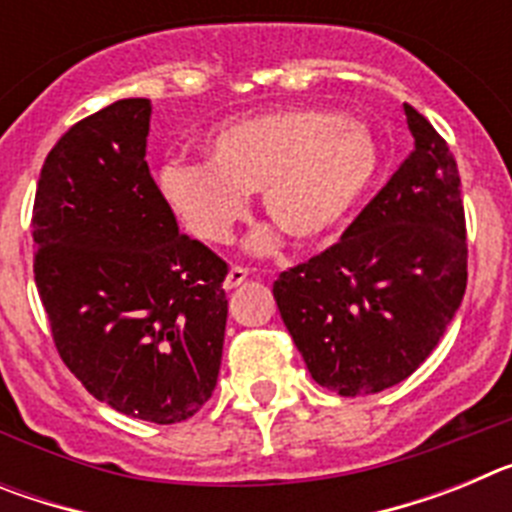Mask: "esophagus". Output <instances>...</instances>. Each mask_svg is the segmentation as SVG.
<instances>
[{"instance_id": "34e87169", "label": "esophagus", "mask_w": 512, "mask_h": 512, "mask_svg": "<svg viewBox=\"0 0 512 512\" xmlns=\"http://www.w3.org/2000/svg\"><path fill=\"white\" fill-rule=\"evenodd\" d=\"M248 279V269H243V266H233V269L228 271V277H225V289H235V287H241L243 282Z\"/></svg>"}]
</instances>
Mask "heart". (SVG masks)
<instances>
[{"instance_id": "1", "label": "heart", "mask_w": 512, "mask_h": 512, "mask_svg": "<svg viewBox=\"0 0 512 512\" xmlns=\"http://www.w3.org/2000/svg\"><path fill=\"white\" fill-rule=\"evenodd\" d=\"M210 161L171 158L158 187L192 238L230 241L261 189V207L295 243L328 238L351 215L379 174L382 153L372 130L320 107H287L241 117L207 140ZM274 243L269 228L251 238Z\"/></svg>"}]
</instances>
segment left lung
I'll use <instances>...</instances> for the list:
<instances>
[{
    "instance_id": "1",
    "label": "left lung",
    "mask_w": 512,
    "mask_h": 512,
    "mask_svg": "<svg viewBox=\"0 0 512 512\" xmlns=\"http://www.w3.org/2000/svg\"><path fill=\"white\" fill-rule=\"evenodd\" d=\"M415 148L341 241L282 271V320L312 379L382 392L428 359L467 289V220L449 143L405 104Z\"/></svg>"
}]
</instances>
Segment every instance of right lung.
I'll use <instances>...</instances> for the list:
<instances>
[{
	"label": "right lung",
	"mask_w": 512,
	"mask_h": 512,
	"mask_svg": "<svg viewBox=\"0 0 512 512\" xmlns=\"http://www.w3.org/2000/svg\"><path fill=\"white\" fill-rule=\"evenodd\" d=\"M148 99L84 117L40 169L33 271L61 361L97 400L182 423L223 359L228 264L179 233L146 164Z\"/></svg>",
	"instance_id": "right-lung-1"
}]
</instances>
